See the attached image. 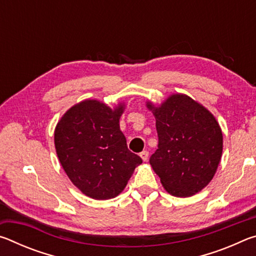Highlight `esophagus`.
<instances>
[{
    "instance_id": "34e87169",
    "label": "esophagus",
    "mask_w": 256,
    "mask_h": 256,
    "mask_svg": "<svg viewBox=\"0 0 256 256\" xmlns=\"http://www.w3.org/2000/svg\"><path fill=\"white\" fill-rule=\"evenodd\" d=\"M140 157L142 158V160H144V162H146V160H148V157H149V152L146 150L142 151V152L140 154Z\"/></svg>"
}]
</instances>
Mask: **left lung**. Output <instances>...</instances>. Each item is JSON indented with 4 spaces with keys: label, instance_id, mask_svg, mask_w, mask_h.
<instances>
[{
    "label": "left lung",
    "instance_id": "left-lung-1",
    "mask_svg": "<svg viewBox=\"0 0 256 256\" xmlns=\"http://www.w3.org/2000/svg\"><path fill=\"white\" fill-rule=\"evenodd\" d=\"M156 118L158 149L149 162L172 196L186 198L206 188L222 154V133L211 112L185 94H172Z\"/></svg>",
    "mask_w": 256,
    "mask_h": 256
}]
</instances>
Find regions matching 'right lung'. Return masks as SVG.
I'll return each instance as SVG.
<instances>
[{"mask_svg": "<svg viewBox=\"0 0 256 256\" xmlns=\"http://www.w3.org/2000/svg\"><path fill=\"white\" fill-rule=\"evenodd\" d=\"M123 105L112 110L97 100H84L70 108L56 125V154L71 182L96 200L115 198L142 164L128 149L120 130Z\"/></svg>", "mask_w": 256, "mask_h": 256, "instance_id": "right-lung-1", "label": "right lung"}]
</instances>
